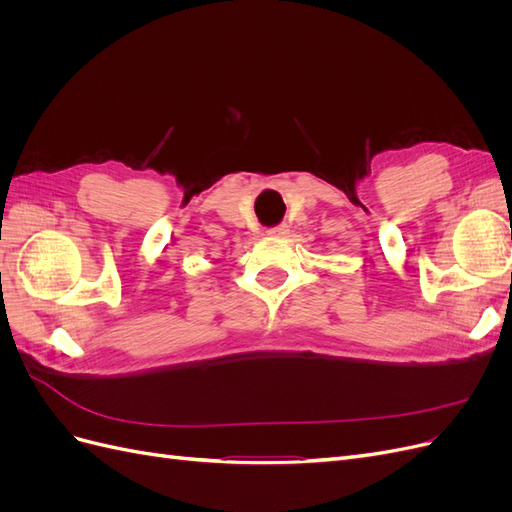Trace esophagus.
Segmentation results:
<instances>
[{
  "label": "esophagus",
  "mask_w": 512,
  "mask_h": 512,
  "mask_svg": "<svg viewBox=\"0 0 512 512\" xmlns=\"http://www.w3.org/2000/svg\"><path fill=\"white\" fill-rule=\"evenodd\" d=\"M267 232H269V235H277V237H280V235H286V232H288V226H286V224H277V226L269 228Z\"/></svg>",
  "instance_id": "obj_1"
}]
</instances>
